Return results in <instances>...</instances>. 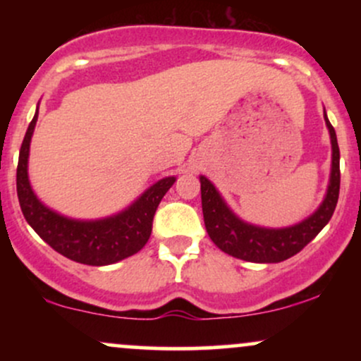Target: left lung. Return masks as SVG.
Here are the masks:
<instances>
[{
	"label": "left lung",
	"instance_id": "8db88e82",
	"mask_svg": "<svg viewBox=\"0 0 361 361\" xmlns=\"http://www.w3.org/2000/svg\"><path fill=\"white\" fill-rule=\"evenodd\" d=\"M326 126L329 128L331 149V176L327 192L322 204L312 215L290 227L281 229H267V227L252 226L241 221L233 210L227 207L221 193L212 185V181L200 176L202 190V210H204L205 229L215 246L234 258L251 261V263H280L292 258L293 255L304 250L322 227L333 217L339 197V147L334 127L327 120L324 111Z\"/></svg>",
	"mask_w": 361,
	"mask_h": 361
}]
</instances>
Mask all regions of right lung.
<instances>
[{"label": "right lung", "instance_id": "right-lung-1", "mask_svg": "<svg viewBox=\"0 0 361 361\" xmlns=\"http://www.w3.org/2000/svg\"><path fill=\"white\" fill-rule=\"evenodd\" d=\"M39 117L37 109L20 147L16 168V193L23 217L52 250L76 263L103 267L117 263L146 246L152 231V219L161 198L176 181L175 176L159 180L122 212L98 221H76L45 207L37 198L28 180V152Z\"/></svg>", "mask_w": 361, "mask_h": 361}]
</instances>
